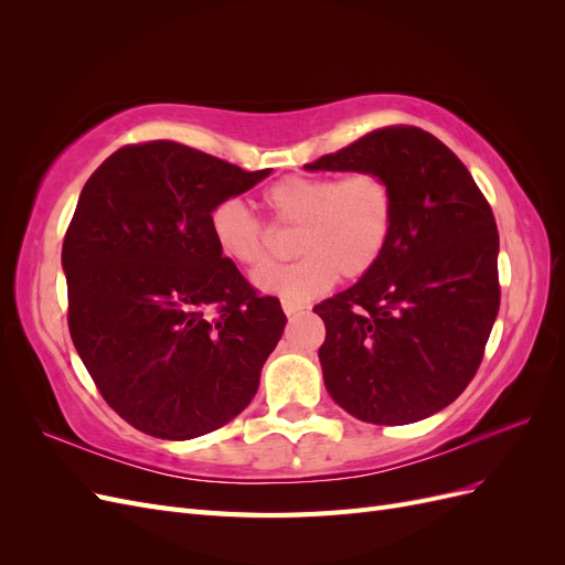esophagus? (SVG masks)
<instances>
[{
	"label": "esophagus",
	"mask_w": 565,
	"mask_h": 565,
	"mask_svg": "<svg viewBox=\"0 0 565 565\" xmlns=\"http://www.w3.org/2000/svg\"><path fill=\"white\" fill-rule=\"evenodd\" d=\"M306 309L303 303H297V301H289V299H282V311H285V316L287 318H292V316H297V313H301Z\"/></svg>",
	"instance_id": "esophagus-1"
}]
</instances>
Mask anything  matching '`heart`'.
<instances>
[{"label": "heart", "instance_id": "1", "mask_svg": "<svg viewBox=\"0 0 565 565\" xmlns=\"http://www.w3.org/2000/svg\"><path fill=\"white\" fill-rule=\"evenodd\" d=\"M262 200L276 226L299 228L295 247L303 259L259 276L256 285L297 301L322 295L337 276L365 278L382 262L396 221V198L377 172L292 174L270 183ZM210 231L218 252L249 273H264L276 262L270 228L241 200L214 204Z\"/></svg>", "mask_w": 565, "mask_h": 565}]
</instances>
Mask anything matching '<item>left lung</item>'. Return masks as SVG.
<instances>
[{
    "label": "left lung",
    "instance_id": "8db88e82",
    "mask_svg": "<svg viewBox=\"0 0 565 565\" xmlns=\"http://www.w3.org/2000/svg\"><path fill=\"white\" fill-rule=\"evenodd\" d=\"M309 172H377L396 198L382 262L316 306L337 405L370 424H409L450 405L483 361L500 311V235L469 169L434 134L384 127Z\"/></svg>",
    "mask_w": 565,
    "mask_h": 565
}]
</instances>
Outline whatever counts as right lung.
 Masks as SVG:
<instances>
[{"label":"right lung","mask_w":565,"mask_h":565,"mask_svg":"<svg viewBox=\"0 0 565 565\" xmlns=\"http://www.w3.org/2000/svg\"><path fill=\"white\" fill-rule=\"evenodd\" d=\"M268 174L148 141L115 150L84 183L61 254L67 328L100 396L134 429L198 438L259 388L287 318L218 252L210 212Z\"/></svg>","instance_id":"right-lung-1"}]
</instances>
